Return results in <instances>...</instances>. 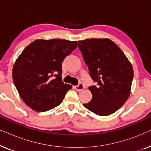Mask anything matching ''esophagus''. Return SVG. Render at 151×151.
I'll use <instances>...</instances> for the list:
<instances>
[{
  "instance_id": "1",
  "label": "esophagus",
  "mask_w": 151,
  "mask_h": 151,
  "mask_svg": "<svg viewBox=\"0 0 151 151\" xmlns=\"http://www.w3.org/2000/svg\"><path fill=\"white\" fill-rule=\"evenodd\" d=\"M75 88H76V90L77 91H82L84 88V84H82V83H80L79 84H78V86H76V87H75Z\"/></svg>"
}]
</instances>
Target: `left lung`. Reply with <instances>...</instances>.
<instances>
[{"label": "left lung", "mask_w": 151, "mask_h": 151, "mask_svg": "<svg viewBox=\"0 0 151 151\" xmlns=\"http://www.w3.org/2000/svg\"><path fill=\"white\" fill-rule=\"evenodd\" d=\"M78 44L91 77L98 84L88 87L92 99L83 106L100 116L112 114L123 106L131 93V63L109 38L86 39Z\"/></svg>", "instance_id": "obj_1"}]
</instances>
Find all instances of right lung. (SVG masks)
<instances>
[{
  "mask_svg": "<svg viewBox=\"0 0 151 151\" xmlns=\"http://www.w3.org/2000/svg\"><path fill=\"white\" fill-rule=\"evenodd\" d=\"M77 41L38 39L22 51L14 63L12 77L20 98L29 107L45 112L58 106L72 86L62 81V63Z\"/></svg>",
  "mask_w": 151,
  "mask_h": 151,
  "instance_id": "obj_1",
  "label": "right lung"
}]
</instances>
